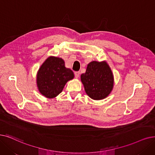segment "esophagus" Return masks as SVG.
I'll list each match as a JSON object with an SVG mask.
<instances>
[{
  "label": "esophagus",
  "instance_id": "esophagus-1",
  "mask_svg": "<svg viewBox=\"0 0 155 155\" xmlns=\"http://www.w3.org/2000/svg\"><path fill=\"white\" fill-rule=\"evenodd\" d=\"M75 76L76 78H78L80 76V72L79 71H75Z\"/></svg>",
  "mask_w": 155,
  "mask_h": 155
}]
</instances>
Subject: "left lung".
Wrapping results in <instances>:
<instances>
[{
  "label": "left lung",
  "instance_id": "1",
  "mask_svg": "<svg viewBox=\"0 0 155 155\" xmlns=\"http://www.w3.org/2000/svg\"><path fill=\"white\" fill-rule=\"evenodd\" d=\"M80 79L86 94L94 100L105 99L113 89V74L105 61L89 63L85 73L80 76Z\"/></svg>",
  "mask_w": 155,
  "mask_h": 155
}]
</instances>
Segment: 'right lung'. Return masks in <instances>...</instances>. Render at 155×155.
<instances>
[{"label": "right lung", "instance_id": "add662e5", "mask_svg": "<svg viewBox=\"0 0 155 155\" xmlns=\"http://www.w3.org/2000/svg\"><path fill=\"white\" fill-rule=\"evenodd\" d=\"M73 78V72L66 68L62 58L49 56L37 71V86L42 95L52 99L58 96L63 91L66 84Z\"/></svg>", "mask_w": 155, "mask_h": 155}]
</instances>
